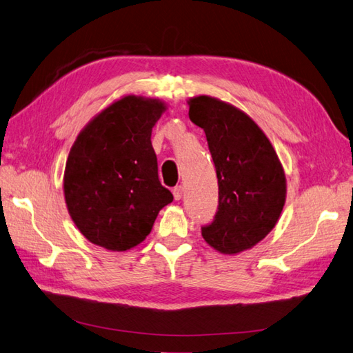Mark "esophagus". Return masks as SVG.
Masks as SVG:
<instances>
[{"mask_svg":"<svg viewBox=\"0 0 353 353\" xmlns=\"http://www.w3.org/2000/svg\"><path fill=\"white\" fill-rule=\"evenodd\" d=\"M173 195H174V200H180L183 196V186H176L173 190Z\"/></svg>","mask_w":353,"mask_h":353,"instance_id":"1","label":"esophagus"}]
</instances>
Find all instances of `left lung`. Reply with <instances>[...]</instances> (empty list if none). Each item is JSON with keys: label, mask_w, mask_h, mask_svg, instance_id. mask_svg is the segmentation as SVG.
Listing matches in <instances>:
<instances>
[{"label": "left lung", "mask_w": 353, "mask_h": 353, "mask_svg": "<svg viewBox=\"0 0 353 353\" xmlns=\"http://www.w3.org/2000/svg\"><path fill=\"white\" fill-rule=\"evenodd\" d=\"M188 105L191 121L206 134L218 177V212L201 234L214 250L234 256L265 239L280 219L288 192L284 170L248 114L204 94Z\"/></svg>", "instance_id": "8db88e82"}]
</instances>
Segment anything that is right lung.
<instances>
[{
    "instance_id": "add662e5",
    "label": "right lung",
    "mask_w": 353,
    "mask_h": 353,
    "mask_svg": "<svg viewBox=\"0 0 353 353\" xmlns=\"http://www.w3.org/2000/svg\"><path fill=\"white\" fill-rule=\"evenodd\" d=\"M167 105L123 96L81 130L69 152L63 191L69 215L94 245L128 251L152 232L173 194L158 177L152 129Z\"/></svg>"
}]
</instances>
